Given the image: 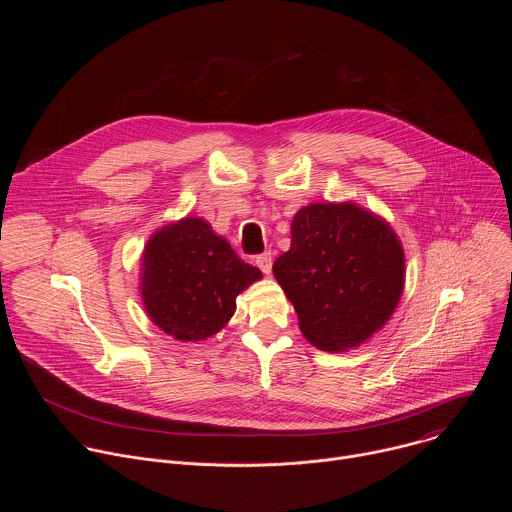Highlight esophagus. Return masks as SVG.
Here are the masks:
<instances>
[{
  "mask_svg": "<svg viewBox=\"0 0 512 512\" xmlns=\"http://www.w3.org/2000/svg\"><path fill=\"white\" fill-rule=\"evenodd\" d=\"M255 265H257L265 275H269V273H271V265H273V253H271V251H265V253L257 255V257H255Z\"/></svg>",
  "mask_w": 512,
  "mask_h": 512,
  "instance_id": "1",
  "label": "esophagus"
}]
</instances>
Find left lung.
<instances>
[{
  "instance_id": "8db88e82",
  "label": "left lung",
  "mask_w": 512,
  "mask_h": 512,
  "mask_svg": "<svg viewBox=\"0 0 512 512\" xmlns=\"http://www.w3.org/2000/svg\"><path fill=\"white\" fill-rule=\"evenodd\" d=\"M273 275L300 330L320 350L360 346L393 316L405 283L403 247L387 221L354 202H314L291 221Z\"/></svg>"
}]
</instances>
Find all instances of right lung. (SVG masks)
Segmentation results:
<instances>
[{
  "label": "right lung",
  "instance_id": "1",
  "mask_svg": "<svg viewBox=\"0 0 512 512\" xmlns=\"http://www.w3.org/2000/svg\"><path fill=\"white\" fill-rule=\"evenodd\" d=\"M261 271L214 235L198 216L158 229L141 257V300L150 320L182 342L223 330L237 310V296Z\"/></svg>",
  "mask_w": 512,
  "mask_h": 512
}]
</instances>
